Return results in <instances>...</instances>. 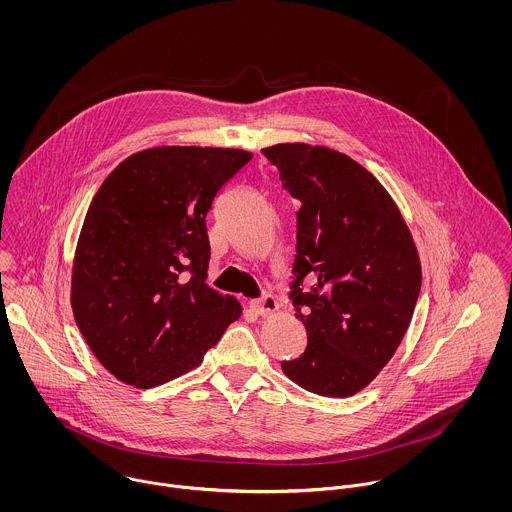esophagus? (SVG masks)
Returning <instances> with one entry per match:
<instances>
[{
	"instance_id": "esophagus-1",
	"label": "esophagus",
	"mask_w": 512,
	"mask_h": 512,
	"mask_svg": "<svg viewBox=\"0 0 512 512\" xmlns=\"http://www.w3.org/2000/svg\"><path fill=\"white\" fill-rule=\"evenodd\" d=\"M250 309H252L256 315H270L272 311L278 309V301H276V297H274L272 293H264L262 297L250 301Z\"/></svg>"
}]
</instances>
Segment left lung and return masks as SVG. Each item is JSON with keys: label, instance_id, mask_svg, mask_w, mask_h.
Segmentation results:
<instances>
[{"label": "left lung", "instance_id": "left-lung-1", "mask_svg": "<svg viewBox=\"0 0 512 512\" xmlns=\"http://www.w3.org/2000/svg\"><path fill=\"white\" fill-rule=\"evenodd\" d=\"M262 153L301 203L290 299L307 347L282 370L309 392L347 398L392 359L410 325L422 286L412 234L384 187L349 155L305 144Z\"/></svg>", "mask_w": 512, "mask_h": 512}]
</instances>
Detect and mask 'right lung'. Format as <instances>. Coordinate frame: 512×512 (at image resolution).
<instances>
[{"mask_svg":"<svg viewBox=\"0 0 512 512\" xmlns=\"http://www.w3.org/2000/svg\"><path fill=\"white\" fill-rule=\"evenodd\" d=\"M250 159L242 149L153 147L94 195L71 303L90 351L118 380L151 388L189 372L240 317L234 297L205 284L207 215Z\"/></svg>","mask_w":512,"mask_h":512,"instance_id":"add662e5","label":"right lung"}]
</instances>
